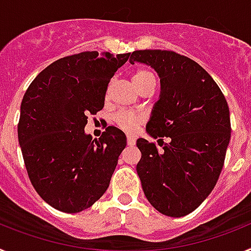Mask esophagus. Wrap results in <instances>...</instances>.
<instances>
[{
  "label": "esophagus",
  "mask_w": 251,
  "mask_h": 251,
  "mask_svg": "<svg viewBox=\"0 0 251 251\" xmlns=\"http://www.w3.org/2000/svg\"><path fill=\"white\" fill-rule=\"evenodd\" d=\"M127 143L129 147H133V146H136V138L134 137H128L127 138Z\"/></svg>",
  "instance_id": "1"
}]
</instances>
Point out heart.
I'll return each instance as SVG.
<instances>
[{"label": "heart", "mask_w": 251, "mask_h": 251, "mask_svg": "<svg viewBox=\"0 0 251 251\" xmlns=\"http://www.w3.org/2000/svg\"><path fill=\"white\" fill-rule=\"evenodd\" d=\"M151 80H154V76L151 72L146 70V69H139L137 70L134 74H133L132 81L134 84V86L137 88V90L141 88L142 85H145L146 83ZM115 124L118 126L119 128L127 133H134L138 127L141 126V123L143 122V118L138 114H133V113L128 112H119L118 114H115L114 117Z\"/></svg>", "instance_id": "b5f03b06"}]
</instances>
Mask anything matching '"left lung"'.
<instances>
[{"mask_svg":"<svg viewBox=\"0 0 251 251\" xmlns=\"http://www.w3.org/2000/svg\"><path fill=\"white\" fill-rule=\"evenodd\" d=\"M130 64L156 70L161 81L146 130L160 145L137 139L142 157L137 174L151 205L181 217L211 194L223 170L231 136L230 112L223 92L202 66L167 50L133 51Z\"/></svg>","mask_w":251,"mask_h":251,"instance_id":"1","label":"left lung"}]
</instances>
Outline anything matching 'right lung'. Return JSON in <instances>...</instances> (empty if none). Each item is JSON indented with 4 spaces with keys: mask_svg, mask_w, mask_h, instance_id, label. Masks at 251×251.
Masks as SVG:
<instances>
[{
    "mask_svg": "<svg viewBox=\"0 0 251 251\" xmlns=\"http://www.w3.org/2000/svg\"><path fill=\"white\" fill-rule=\"evenodd\" d=\"M128 54L85 51L45 68L26 90L17 127L30 181L45 202L75 214L98 201L127 146L126 134L108 127L99 139L84 128L103 109L108 84Z\"/></svg>",
    "mask_w": 251,
    "mask_h": 251,
    "instance_id": "add662e5",
    "label": "right lung"
}]
</instances>
